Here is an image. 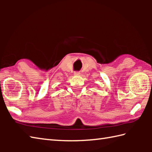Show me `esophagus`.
Here are the masks:
<instances>
[{"label": "esophagus", "mask_w": 152, "mask_h": 152, "mask_svg": "<svg viewBox=\"0 0 152 152\" xmlns=\"http://www.w3.org/2000/svg\"><path fill=\"white\" fill-rule=\"evenodd\" d=\"M74 74L76 76H78V75H80V72H74Z\"/></svg>", "instance_id": "34e87169"}]
</instances>
